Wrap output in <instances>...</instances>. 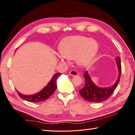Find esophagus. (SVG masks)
Masks as SVG:
<instances>
[{
    "label": "esophagus",
    "mask_w": 135,
    "mask_h": 135,
    "mask_svg": "<svg viewBox=\"0 0 135 135\" xmlns=\"http://www.w3.org/2000/svg\"><path fill=\"white\" fill-rule=\"evenodd\" d=\"M70 74L71 75L73 76V75H78L79 74H78V73L77 71H76L75 70H71L70 72Z\"/></svg>",
    "instance_id": "esophagus-1"
}]
</instances>
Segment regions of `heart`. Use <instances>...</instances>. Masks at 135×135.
Returning a JSON list of instances; mask_svg holds the SVG:
<instances>
[{
  "mask_svg": "<svg viewBox=\"0 0 135 135\" xmlns=\"http://www.w3.org/2000/svg\"><path fill=\"white\" fill-rule=\"evenodd\" d=\"M98 51L99 44L94 39L81 35L71 36L61 44V55H57V58L62 63L67 62V59H75L78 65L87 67L94 61Z\"/></svg>",
  "mask_w": 135,
  "mask_h": 135,
  "instance_id": "b5f03b06",
  "label": "heart"
}]
</instances>
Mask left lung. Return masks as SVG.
I'll list each match as a JSON object with an SVG mask.
<instances>
[{
	"label": "left lung",
	"mask_w": 135,
	"mask_h": 135,
	"mask_svg": "<svg viewBox=\"0 0 135 135\" xmlns=\"http://www.w3.org/2000/svg\"><path fill=\"white\" fill-rule=\"evenodd\" d=\"M116 62L118 70V77L114 84L110 87H100L95 85L86 71L84 74L85 85L82 89L79 90L80 94L84 100L89 102L100 103L109 99L116 89L120 78L122 67L120 58L117 57Z\"/></svg>",
	"instance_id": "8db88e82"
}]
</instances>
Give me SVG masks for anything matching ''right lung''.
<instances>
[{"label": "right lung", "mask_w": 135, "mask_h": 135, "mask_svg": "<svg viewBox=\"0 0 135 135\" xmlns=\"http://www.w3.org/2000/svg\"><path fill=\"white\" fill-rule=\"evenodd\" d=\"M60 75L61 73H59L55 74L52 76V78L50 81V82L48 83L47 85L45 87H44L40 91L36 93V94L25 95L22 94L17 90L16 91L18 92L19 96L22 99L26 100V101L33 103L44 102L47 100L48 98H50L51 95L53 94V93L55 91L56 89H57V80Z\"/></svg>", "instance_id": "obj_1"}]
</instances>
